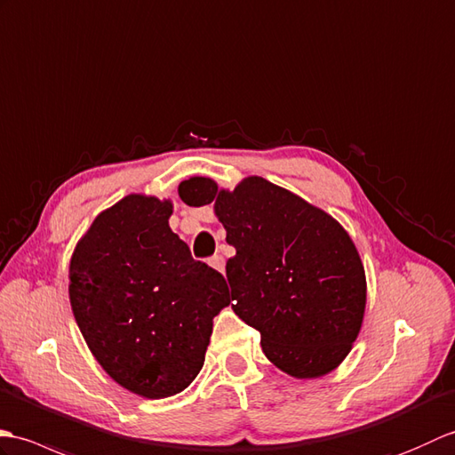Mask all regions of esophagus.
Masks as SVG:
<instances>
[{"label":"esophagus","mask_w":455,"mask_h":455,"mask_svg":"<svg viewBox=\"0 0 455 455\" xmlns=\"http://www.w3.org/2000/svg\"><path fill=\"white\" fill-rule=\"evenodd\" d=\"M210 267H214L216 270H220V272H224V268H226V260H224V257L221 255H214V257H210Z\"/></svg>","instance_id":"obj_1"}]
</instances>
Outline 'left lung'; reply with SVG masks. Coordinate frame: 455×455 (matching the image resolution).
<instances>
[{
    "instance_id": "left-lung-1",
    "label": "left lung",
    "mask_w": 455,
    "mask_h": 455,
    "mask_svg": "<svg viewBox=\"0 0 455 455\" xmlns=\"http://www.w3.org/2000/svg\"><path fill=\"white\" fill-rule=\"evenodd\" d=\"M179 196L188 206L214 204L235 247L226 262L231 307L260 332L272 364L294 378L335 370L366 307L364 267L339 221L260 177L241 180L234 193L193 177Z\"/></svg>"
}]
</instances>
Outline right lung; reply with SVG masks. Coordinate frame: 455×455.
I'll use <instances>...</instances> for the list:
<instances>
[{"instance_id": "right-lung-1", "label": "right lung", "mask_w": 455, "mask_h": 455, "mask_svg": "<svg viewBox=\"0 0 455 455\" xmlns=\"http://www.w3.org/2000/svg\"><path fill=\"white\" fill-rule=\"evenodd\" d=\"M169 200L130 195L95 218L69 262L77 327L128 391L164 399L204 364L212 319L229 306L226 278L195 260L169 228Z\"/></svg>"}]
</instances>
